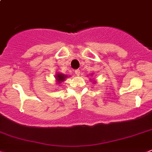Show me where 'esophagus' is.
I'll use <instances>...</instances> for the list:
<instances>
[{
	"label": "esophagus",
	"instance_id": "1",
	"mask_svg": "<svg viewBox=\"0 0 152 152\" xmlns=\"http://www.w3.org/2000/svg\"><path fill=\"white\" fill-rule=\"evenodd\" d=\"M75 75H77V76H79V75H80V70H79V69L75 70Z\"/></svg>",
	"mask_w": 152,
	"mask_h": 152
}]
</instances>
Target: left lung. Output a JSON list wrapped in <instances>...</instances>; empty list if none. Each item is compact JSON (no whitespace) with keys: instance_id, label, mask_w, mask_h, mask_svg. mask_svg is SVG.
I'll return each instance as SVG.
<instances>
[{"instance_id":"left-lung-1","label":"left lung","mask_w":152,"mask_h":152,"mask_svg":"<svg viewBox=\"0 0 152 152\" xmlns=\"http://www.w3.org/2000/svg\"><path fill=\"white\" fill-rule=\"evenodd\" d=\"M94 82H96V81H94Z\"/></svg>"}]
</instances>
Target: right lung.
Wrapping results in <instances>:
<instances>
[{"instance_id": "obj_1", "label": "right lung", "mask_w": 152, "mask_h": 152, "mask_svg": "<svg viewBox=\"0 0 152 152\" xmlns=\"http://www.w3.org/2000/svg\"><path fill=\"white\" fill-rule=\"evenodd\" d=\"M67 77V75H63V74H61V73H56V76H55L56 82H57L58 84H61V82H63Z\"/></svg>"}]
</instances>
